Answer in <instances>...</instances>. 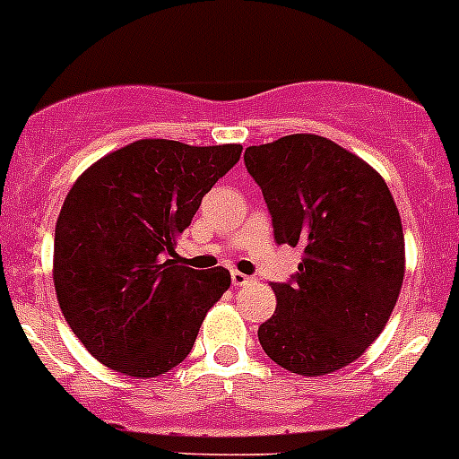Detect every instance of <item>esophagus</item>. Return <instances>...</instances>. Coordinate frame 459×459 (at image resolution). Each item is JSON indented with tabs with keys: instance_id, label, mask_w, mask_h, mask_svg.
Listing matches in <instances>:
<instances>
[{
	"instance_id": "esophagus-1",
	"label": "esophagus",
	"mask_w": 459,
	"mask_h": 459,
	"mask_svg": "<svg viewBox=\"0 0 459 459\" xmlns=\"http://www.w3.org/2000/svg\"><path fill=\"white\" fill-rule=\"evenodd\" d=\"M232 284L234 287H246V284H252V277L243 275V273L232 271Z\"/></svg>"
}]
</instances>
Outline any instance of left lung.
Listing matches in <instances>:
<instances>
[{
    "instance_id": "obj_1",
    "label": "left lung",
    "mask_w": 459,
    "mask_h": 459,
    "mask_svg": "<svg viewBox=\"0 0 459 459\" xmlns=\"http://www.w3.org/2000/svg\"><path fill=\"white\" fill-rule=\"evenodd\" d=\"M275 241L305 250L289 284H273L275 314L259 343L298 376L355 361L385 330L405 277V237L392 191L376 168L316 134L246 150Z\"/></svg>"
}]
</instances>
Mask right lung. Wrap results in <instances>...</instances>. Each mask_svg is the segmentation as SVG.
Listing matches in <instances>:
<instances>
[{
  "mask_svg": "<svg viewBox=\"0 0 459 459\" xmlns=\"http://www.w3.org/2000/svg\"><path fill=\"white\" fill-rule=\"evenodd\" d=\"M241 150L143 138L73 184L54 232V289L70 330L104 367L157 377L186 359L232 277L182 266L175 247Z\"/></svg>",
  "mask_w": 459,
  "mask_h": 459,
  "instance_id": "add662e5",
  "label": "right lung"
}]
</instances>
